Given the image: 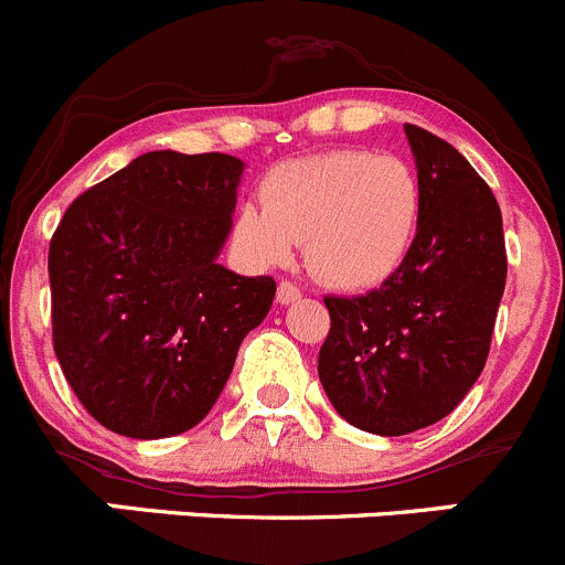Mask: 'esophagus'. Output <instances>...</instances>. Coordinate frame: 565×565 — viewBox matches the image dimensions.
Wrapping results in <instances>:
<instances>
[{
	"label": "esophagus",
	"mask_w": 565,
	"mask_h": 565,
	"mask_svg": "<svg viewBox=\"0 0 565 565\" xmlns=\"http://www.w3.org/2000/svg\"><path fill=\"white\" fill-rule=\"evenodd\" d=\"M295 300H300V289L295 287L292 281H281V284H278V289H276V303L289 306V303H295Z\"/></svg>",
	"instance_id": "obj_1"
}]
</instances>
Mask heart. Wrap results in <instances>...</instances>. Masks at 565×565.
Here are the masks:
<instances>
[{
	"mask_svg": "<svg viewBox=\"0 0 565 565\" xmlns=\"http://www.w3.org/2000/svg\"><path fill=\"white\" fill-rule=\"evenodd\" d=\"M420 221V180L404 158L333 150L273 167L262 202L241 204L235 243L259 267L306 262L328 287L374 289L402 270Z\"/></svg>",
	"mask_w": 565,
	"mask_h": 565,
	"instance_id": "obj_1",
	"label": "heart"
}]
</instances>
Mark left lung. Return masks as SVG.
Returning a JSON list of instances; mask_svg holds the SVG:
<instances>
[{"instance_id":"1","label":"left lung","mask_w":565,"mask_h":565,"mask_svg":"<svg viewBox=\"0 0 565 565\" xmlns=\"http://www.w3.org/2000/svg\"><path fill=\"white\" fill-rule=\"evenodd\" d=\"M420 180V221L396 276L358 298L328 295L319 383L335 413L372 435L437 424L487 363L505 289L503 215L448 141L404 125Z\"/></svg>"}]
</instances>
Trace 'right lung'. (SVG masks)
<instances>
[{"label":"right lung","instance_id":"right-lung-1","mask_svg":"<svg viewBox=\"0 0 565 565\" xmlns=\"http://www.w3.org/2000/svg\"><path fill=\"white\" fill-rule=\"evenodd\" d=\"M243 167L224 152H145L84 191L51 237L56 361L84 409L117 435L193 429L270 311V276L218 265Z\"/></svg>","mask_w":565,"mask_h":565}]
</instances>
